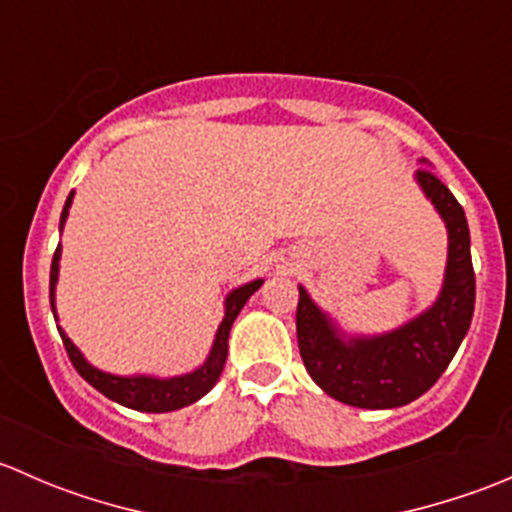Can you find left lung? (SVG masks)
I'll use <instances>...</instances> for the list:
<instances>
[{"label": "left lung", "instance_id": "obj_1", "mask_svg": "<svg viewBox=\"0 0 512 512\" xmlns=\"http://www.w3.org/2000/svg\"><path fill=\"white\" fill-rule=\"evenodd\" d=\"M418 185L448 230V262L436 302L394 332L344 342L332 319L299 287L297 344L309 376L322 391L359 409H396L426 394L461 347L476 304V272L466 213L431 168Z\"/></svg>", "mask_w": 512, "mask_h": 512}]
</instances>
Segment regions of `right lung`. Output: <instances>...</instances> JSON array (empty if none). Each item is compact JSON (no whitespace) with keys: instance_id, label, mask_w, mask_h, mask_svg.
<instances>
[{"instance_id":"right-lung-1","label":"right lung","mask_w":512,"mask_h":512,"mask_svg":"<svg viewBox=\"0 0 512 512\" xmlns=\"http://www.w3.org/2000/svg\"><path fill=\"white\" fill-rule=\"evenodd\" d=\"M71 200H74V190L66 198L64 210H61V223L64 227L66 218H69ZM59 260H61V245L56 247L54 260H51V275H49V297H51V312L56 317L54 309V289L56 280H59ZM262 285V280H252L247 285L232 289L225 299V317L220 322L218 334H215L213 349H210V356L205 359V364L200 369L190 371V374L173 376V379H156V376H116L106 374V371L96 369L89 361L84 359V354L74 347L69 337L64 334V329H59L61 342H64L66 354H69L74 369L94 386L96 391H101L103 396H108L116 404L126 406V409L136 411H148V414H165V411L183 409V406L195 404L198 399H203L215 384H218L220 374H223V366L227 359V337H230V327L235 322V317L240 314V309L245 307L247 299L257 292Z\"/></svg>"}]
</instances>
